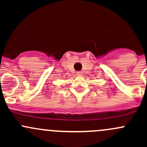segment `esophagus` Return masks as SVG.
Listing matches in <instances>:
<instances>
[{"label":"esophagus","mask_w":147,"mask_h":147,"mask_svg":"<svg viewBox=\"0 0 147 147\" xmlns=\"http://www.w3.org/2000/svg\"><path fill=\"white\" fill-rule=\"evenodd\" d=\"M77 74H78V75H79V76H81V75H82L83 72H81V71H79V72H77Z\"/></svg>","instance_id":"1"}]
</instances>
